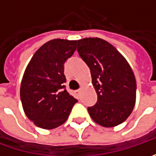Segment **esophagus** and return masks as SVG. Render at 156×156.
Returning a JSON list of instances; mask_svg holds the SVG:
<instances>
[{
  "label": "esophagus",
  "mask_w": 156,
  "mask_h": 156,
  "mask_svg": "<svg viewBox=\"0 0 156 156\" xmlns=\"http://www.w3.org/2000/svg\"><path fill=\"white\" fill-rule=\"evenodd\" d=\"M80 94H81V89H78V90H76V91H75V94H76V95H78V96H79V95H80Z\"/></svg>",
  "instance_id": "1"
}]
</instances>
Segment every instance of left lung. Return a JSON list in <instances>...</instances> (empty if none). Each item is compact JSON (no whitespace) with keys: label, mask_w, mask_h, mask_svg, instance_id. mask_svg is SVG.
I'll return each instance as SVG.
<instances>
[{"label":"left lung","mask_w":156,"mask_h":156,"mask_svg":"<svg viewBox=\"0 0 156 156\" xmlns=\"http://www.w3.org/2000/svg\"><path fill=\"white\" fill-rule=\"evenodd\" d=\"M77 51L90 69L97 102L87 110L94 122L112 128L122 123L134 109L136 81L126 59L100 38L77 41Z\"/></svg>","instance_id":"obj_1"}]
</instances>
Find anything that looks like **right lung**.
I'll list each match as a JSON object with an SVG mask.
<instances>
[{
  "mask_svg": "<svg viewBox=\"0 0 156 156\" xmlns=\"http://www.w3.org/2000/svg\"><path fill=\"white\" fill-rule=\"evenodd\" d=\"M77 41L54 39L46 42L26 68L21 84V101L34 125L53 129L67 121L78 101L65 88L64 63L76 50Z\"/></svg>",
  "mask_w": 156,
  "mask_h": 156,
  "instance_id": "1",
  "label": "right lung"
}]
</instances>
